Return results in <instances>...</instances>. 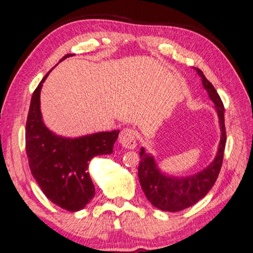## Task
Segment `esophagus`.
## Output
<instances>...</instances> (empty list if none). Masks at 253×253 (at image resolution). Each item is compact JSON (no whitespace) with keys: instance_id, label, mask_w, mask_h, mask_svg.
<instances>
[{"instance_id":"obj_1","label":"esophagus","mask_w":253,"mask_h":253,"mask_svg":"<svg viewBox=\"0 0 253 253\" xmlns=\"http://www.w3.org/2000/svg\"><path fill=\"white\" fill-rule=\"evenodd\" d=\"M119 142L124 148L134 149L136 147V134L133 129L124 128L119 135Z\"/></svg>"}]
</instances>
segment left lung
Instances as JSON below:
<instances>
[{
    "instance_id": "left-lung-1",
    "label": "left lung",
    "mask_w": 253,
    "mask_h": 253,
    "mask_svg": "<svg viewBox=\"0 0 253 253\" xmlns=\"http://www.w3.org/2000/svg\"><path fill=\"white\" fill-rule=\"evenodd\" d=\"M194 69L201 77L205 90L208 92L211 102L214 103V109L216 111L218 124H220V143H218L217 153L214 160L205 169L190 176H172V174L163 172L158 168L153 155L146 151L143 147L141 148V161L139 172H137L140 185L149 203L163 211H183L203 199L216 181L222 167V161H223L225 139H227L223 103L213 84L205 77L204 73L198 68Z\"/></svg>"
}]
</instances>
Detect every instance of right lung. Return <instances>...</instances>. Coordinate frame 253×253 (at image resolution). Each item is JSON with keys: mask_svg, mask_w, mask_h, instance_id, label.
I'll list each match as a JSON object with an SVG mask.
<instances>
[{"mask_svg": "<svg viewBox=\"0 0 253 253\" xmlns=\"http://www.w3.org/2000/svg\"><path fill=\"white\" fill-rule=\"evenodd\" d=\"M69 56L72 54H67L62 60ZM49 73L31 98L25 128L26 155L32 176L47 199L63 210L77 211L83 210L95 195L89 173L90 161L100 155L112 154L120 130L66 137L48 129L40 111V91Z\"/></svg>", "mask_w": 253, "mask_h": 253, "instance_id": "1", "label": "right lung"}]
</instances>
